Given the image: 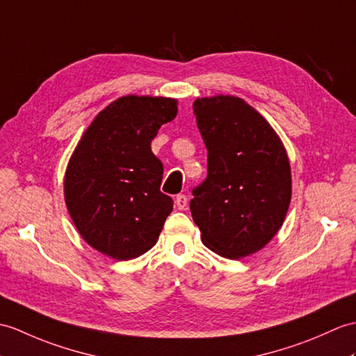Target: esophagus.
<instances>
[{
	"label": "esophagus",
	"mask_w": 356,
	"mask_h": 356,
	"mask_svg": "<svg viewBox=\"0 0 356 356\" xmlns=\"http://www.w3.org/2000/svg\"><path fill=\"white\" fill-rule=\"evenodd\" d=\"M175 204H176V208L177 209H185L186 208V204H188V197L185 195V194H179V195H176V198H175Z\"/></svg>",
	"instance_id": "34e87169"
}]
</instances>
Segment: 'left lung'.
<instances>
[{"mask_svg": "<svg viewBox=\"0 0 356 356\" xmlns=\"http://www.w3.org/2000/svg\"><path fill=\"white\" fill-rule=\"evenodd\" d=\"M197 127L208 176L193 189L202 243L229 259L261 250L277 234L291 200V168L270 124L238 97L198 98Z\"/></svg>", "mask_w": 356, "mask_h": 356, "instance_id": "left-lung-1", "label": "left lung"}]
</instances>
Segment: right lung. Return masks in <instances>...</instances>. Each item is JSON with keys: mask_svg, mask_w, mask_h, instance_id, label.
Instances as JSON below:
<instances>
[{"mask_svg": "<svg viewBox=\"0 0 356 356\" xmlns=\"http://www.w3.org/2000/svg\"><path fill=\"white\" fill-rule=\"evenodd\" d=\"M177 102L121 97L97 115L66 168L65 202L85 241L113 259L150 250L172 211L161 191L163 165L152 152Z\"/></svg>", "mask_w": 356, "mask_h": 356, "instance_id": "1", "label": "right lung"}]
</instances>
